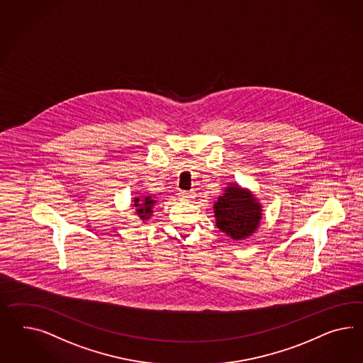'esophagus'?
Returning a JSON list of instances; mask_svg holds the SVG:
<instances>
[{"instance_id":"esophagus-1","label":"esophagus","mask_w":363,"mask_h":363,"mask_svg":"<svg viewBox=\"0 0 363 363\" xmlns=\"http://www.w3.org/2000/svg\"><path fill=\"white\" fill-rule=\"evenodd\" d=\"M179 201H184V202H191L194 199V193L191 191H181L179 193Z\"/></svg>"}]
</instances>
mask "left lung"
<instances>
[{"label":"left lung","instance_id":"1","mask_svg":"<svg viewBox=\"0 0 363 363\" xmlns=\"http://www.w3.org/2000/svg\"><path fill=\"white\" fill-rule=\"evenodd\" d=\"M216 227L234 240H243L255 234L263 218V206L252 191L228 184L214 202Z\"/></svg>","mask_w":363,"mask_h":363}]
</instances>
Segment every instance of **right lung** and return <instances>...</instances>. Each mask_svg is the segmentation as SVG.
Wrapping results in <instances>:
<instances>
[{
	"instance_id": "add662e5",
	"label": "right lung",
	"mask_w": 363,
	"mask_h": 363,
	"mask_svg": "<svg viewBox=\"0 0 363 363\" xmlns=\"http://www.w3.org/2000/svg\"><path fill=\"white\" fill-rule=\"evenodd\" d=\"M156 203V198L150 194H140V196L132 198V207H135L136 216L143 222L150 219V216L153 214V207Z\"/></svg>"
}]
</instances>
